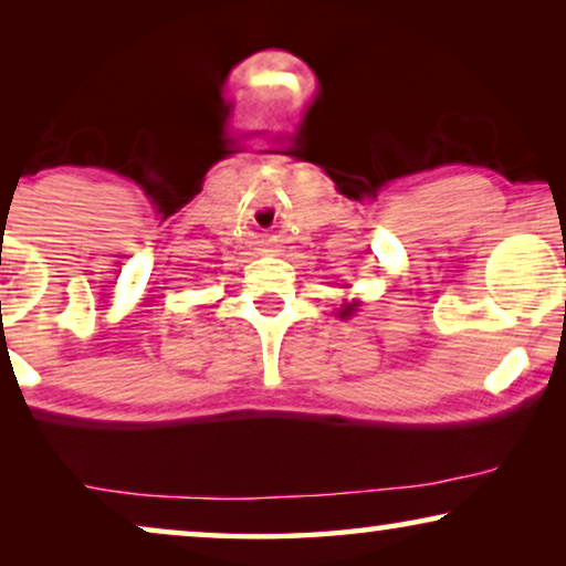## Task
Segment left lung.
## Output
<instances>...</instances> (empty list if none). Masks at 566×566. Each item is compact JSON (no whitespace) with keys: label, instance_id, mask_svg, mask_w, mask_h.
Here are the masks:
<instances>
[{"label":"left lung","instance_id":"8db88e82","mask_svg":"<svg viewBox=\"0 0 566 566\" xmlns=\"http://www.w3.org/2000/svg\"><path fill=\"white\" fill-rule=\"evenodd\" d=\"M353 312H358V301L343 304V308H339V319H347V316H353Z\"/></svg>","mask_w":566,"mask_h":566}]
</instances>
